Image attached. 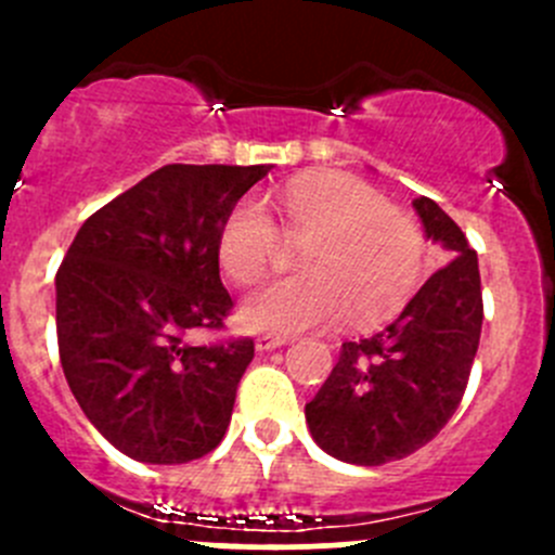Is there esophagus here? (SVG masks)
I'll use <instances>...</instances> for the list:
<instances>
[{"label":"esophagus","instance_id":"1","mask_svg":"<svg viewBox=\"0 0 555 555\" xmlns=\"http://www.w3.org/2000/svg\"><path fill=\"white\" fill-rule=\"evenodd\" d=\"M287 335H273V333H262V335H257V340H255V349L257 351H273V349H279V346H284L287 344Z\"/></svg>","mask_w":555,"mask_h":555}]
</instances>
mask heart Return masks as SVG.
Masks as SVG:
<instances>
[{"mask_svg": "<svg viewBox=\"0 0 555 555\" xmlns=\"http://www.w3.org/2000/svg\"><path fill=\"white\" fill-rule=\"evenodd\" d=\"M284 231L309 238L300 276L276 279L242 304L249 327L268 333L333 324L349 311L360 324L389 317L411 298L424 266V238L411 217L389 206L382 190L349 173L295 179L276 195ZM279 233L255 198L231 206L217 236V257L233 282L266 273Z\"/></svg>", "mask_w": 555, "mask_h": 555, "instance_id": "1", "label": "heart"}]
</instances>
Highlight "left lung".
<instances>
[{"instance_id": "obj_1", "label": "left lung", "mask_w": 555, "mask_h": 555, "mask_svg": "<svg viewBox=\"0 0 555 555\" xmlns=\"http://www.w3.org/2000/svg\"><path fill=\"white\" fill-rule=\"evenodd\" d=\"M413 209L449 262L386 327L346 340L333 373L306 405L319 449L362 467L405 459L449 424L467 389L483 324L478 255L462 228L433 198L422 195Z\"/></svg>"}]
</instances>
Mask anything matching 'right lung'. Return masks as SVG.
Returning <instances> with one entry per match:
<instances>
[{
    "mask_svg": "<svg viewBox=\"0 0 555 555\" xmlns=\"http://www.w3.org/2000/svg\"><path fill=\"white\" fill-rule=\"evenodd\" d=\"M271 166L169 164L88 217L55 273L66 384L126 456L184 464L215 451L255 357L251 338L190 346L233 300L217 236Z\"/></svg>",
    "mask_w": 555,
    "mask_h": 555,
    "instance_id": "add662e5",
    "label": "right lung"
}]
</instances>
